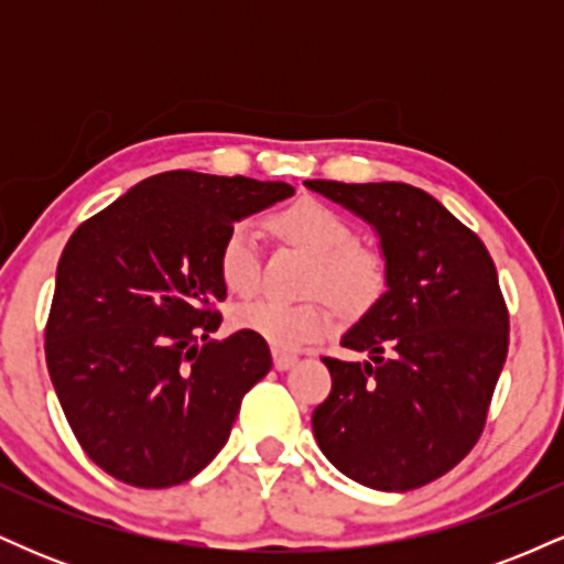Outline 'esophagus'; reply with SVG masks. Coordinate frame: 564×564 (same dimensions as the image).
Returning a JSON list of instances; mask_svg holds the SVG:
<instances>
[{"instance_id":"34e87169","label":"esophagus","mask_w":564,"mask_h":564,"mask_svg":"<svg viewBox=\"0 0 564 564\" xmlns=\"http://www.w3.org/2000/svg\"><path fill=\"white\" fill-rule=\"evenodd\" d=\"M273 364L278 371H289L291 366H296V355H289V352H273Z\"/></svg>"}]
</instances>
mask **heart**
I'll use <instances>...</instances> for the list:
<instances>
[{"label": "heart", "mask_w": 564, "mask_h": 564, "mask_svg": "<svg viewBox=\"0 0 564 564\" xmlns=\"http://www.w3.org/2000/svg\"><path fill=\"white\" fill-rule=\"evenodd\" d=\"M273 230L313 257L307 291H323L347 313H364L384 286V264L377 251L352 241V228L339 212L315 198H302L270 219ZM219 275L232 294L257 286L260 257L257 232L249 223L232 225L219 246ZM232 326L268 341L275 349H300L334 326L326 300L278 302L251 300L232 310Z\"/></svg>", "instance_id": "heart-1"}]
</instances>
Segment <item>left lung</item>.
I'll return each instance as SVG.
<instances>
[{
    "label": "left lung",
    "instance_id": "obj_1",
    "mask_svg": "<svg viewBox=\"0 0 564 564\" xmlns=\"http://www.w3.org/2000/svg\"><path fill=\"white\" fill-rule=\"evenodd\" d=\"M304 187L345 206L379 238L387 291L341 336L364 364L323 358L332 394L313 435L349 480L405 494L456 467L480 437L509 347L496 264L469 228L405 183Z\"/></svg>",
    "mask_w": 564,
    "mask_h": 564
}]
</instances>
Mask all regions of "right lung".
<instances>
[{"label":"right lung","instance_id":"add662e5","mask_svg":"<svg viewBox=\"0 0 564 564\" xmlns=\"http://www.w3.org/2000/svg\"><path fill=\"white\" fill-rule=\"evenodd\" d=\"M289 196L286 183L164 172L68 238L44 352L76 440L116 480L170 488L228 443L273 358L249 332L209 341L223 323L212 307L228 294L219 246L232 225Z\"/></svg>","mask_w":564,"mask_h":564}]
</instances>
